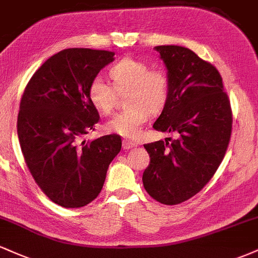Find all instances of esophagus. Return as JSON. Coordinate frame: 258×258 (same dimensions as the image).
I'll use <instances>...</instances> for the list:
<instances>
[{"label": "esophagus", "instance_id": "esophagus-1", "mask_svg": "<svg viewBox=\"0 0 258 258\" xmlns=\"http://www.w3.org/2000/svg\"><path fill=\"white\" fill-rule=\"evenodd\" d=\"M137 147V144L133 143V142L131 141H127V139H125V141H122V148L123 149L128 150V149H132V148Z\"/></svg>", "mask_w": 258, "mask_h": 258}]
</instances>
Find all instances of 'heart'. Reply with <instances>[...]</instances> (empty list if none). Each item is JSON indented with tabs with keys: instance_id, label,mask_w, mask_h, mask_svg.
Masks as SVG:
<instances>
[{
	"instance_id": "1",
	"label": "heart",
	"mask_w": 258,
	"mask_h": 258,
	"mask_svg": "<svg viewBox=\"0 0 258 258\" xmlns=\"http://www.w3.org/2000/svg\"><path fill=\"white\" fill-rule=\"evenodd\" d=\"M112 86L99 76L91 81L88 97L98 110L109 114L117 93L125 94V110L108 122V128L126 138H138L149 114H159L170 98V75L162 68H150L143 60L126 57L109 70Z\"/></svg>"
}]
</instances>
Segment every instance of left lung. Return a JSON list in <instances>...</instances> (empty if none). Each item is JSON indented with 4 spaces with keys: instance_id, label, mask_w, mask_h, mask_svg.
Returning a JSON list of instances; mask_svg holds the SVG:
<instances>
[{
    "instance_id": "left-lung-1",
    "label": "left lung",
    "mask_w": 258,
    "mask_h": 258,
    "mask_svg": "<svg viewBox=\"0 0 258 258\" xmlns=\"http://www.w3.org/2000/svg\"><path fill=\"white\" fill-rule=\"evenodd\" d=\"M170 75V98L153 127L177 133L144 144L148 194L165 205L190 199L214 177L229 144L232 109L218 70L180 46H156Z\"/></svg>"
}]
</instances>
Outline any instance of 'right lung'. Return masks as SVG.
<instances>
[{
	"label": "right lung",
	"mask_w": 258,
	"mask_h": 258,
	"mask_svg": "<svg viewBox=\"0 0 258 258\" xmlns=\"http://www.w3.org/2000/svg\"><path fill=\"white\" fill-rule=\"evenodd\" d=\"M114 55L64 49L38 68L23 93L17 130L25 164L41 190L59 206L78 209L96 199L121 150L119 135L84 139L99 121L88 87Z\"/></svg>",
	"instance_id": "obj_1"
}]
</instances>
